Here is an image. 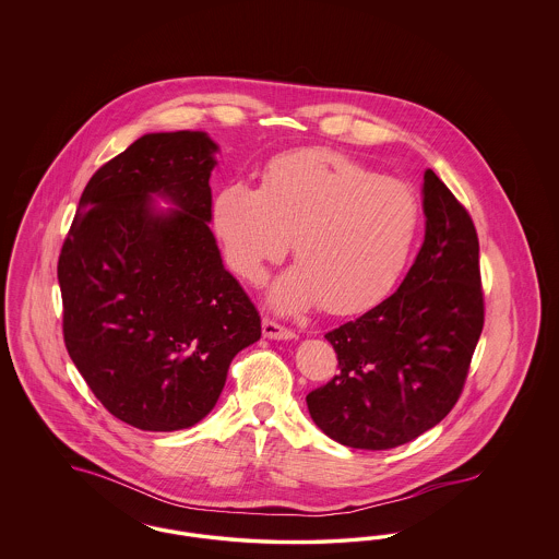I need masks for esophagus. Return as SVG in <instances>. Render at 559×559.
I'll use <instances>...</instances> for the list:
<instances>
[{"instance_id": "esophagus-1", "label": "esophagus", "mask_w": 559, "mask_h": 559, "mask_svg": "<svg viewBox=\"0 0 559 559\" xmlns=\"http://www.w3.org/2000/svg\"><path fill=\"white\" fill-rule=\"evenodd\" d=\"M262 331H264V337H267V340H293L295 337V331L270 319H264V322H262Z\"/></svg>"}]
</instances>
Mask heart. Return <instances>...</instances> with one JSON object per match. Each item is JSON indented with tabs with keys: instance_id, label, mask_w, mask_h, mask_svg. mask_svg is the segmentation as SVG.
Segmentation results:
<instances>
[{
	"instance_id": "obj_1",
	"label": "heart",
	"mask_w": 559,
	"mask_h": 559,
	"mask_svg": "<svg viewBox=\"0 0 559 559\" xmlns=\"http://www.w3.org/2000/svg\"><path fill=\"white\" fill-rule=\"evenodd\" d=\"M213 230L240 278L260 285L289 251L299 262L272 287L281 312L322 301L356 314L381 301L408 264L421 228L415 190L329 148L283 153L260 187L230 182L212 203Z\"/></svg>"
}]
</instances>
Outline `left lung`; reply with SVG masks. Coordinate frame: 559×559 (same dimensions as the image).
I'll return each instance as SVG.
<instances>
[{
    "mask_svg": "<svg viewBox=\"0 0 559 559\" xmlns=\"http://www.w3.org/2000/svg\"><path fill=\"white\" fill-rule=\"evenodd\" d=\"M426 240L399 292L324 337L340 372L306 402L349 449L388 451L438 426L463 392L484 326L479 242L449 187L424 176Z\"/></svg>",
    "mask_w": 559,
    "mask_h": 559,
    "instance_id": "1",
    "label": "left lung"
}]
</instances>
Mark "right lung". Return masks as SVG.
I'll return each instance as SVG.
<instances>
[{"label": "right lung", "instance_id": "right-lung-1", "mask_svg": "<svg viewBox=\"0 0 559 559\" xmlns=\"http://www.w3.org/2000/svg\"><path fill=\"white\" fill-rule=\"evenodd\" d=\"M203 132L146 133L87 182L58 258L62 335L117 419L144 431L199 424L262 320L224 267ZM151 193L178 211L157 213Z\"/></svg>", "mask_w": 559, "mask_h": 559}]
</instances>
